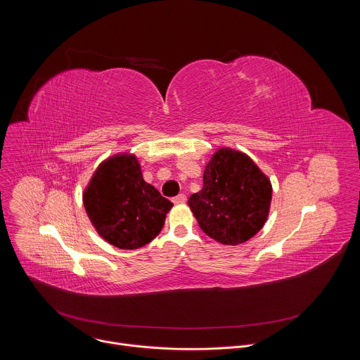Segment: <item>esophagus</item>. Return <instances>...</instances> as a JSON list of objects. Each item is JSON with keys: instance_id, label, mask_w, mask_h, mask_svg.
I'll use <instances>...</instances> for the list:
<instances>
[{"instance_id": "1", "label": "esophagus", "mask_w": 360, "mask_h": 360, "mask_svg": "<svg viewBox=\"0 0 360 360\" xmlns=\"http://www.w3.org/2000/svg\"><path fill=\"white\" fill-rule=\"evenodd\" d=\"M172 202H174L175 205H181V203H185V202H186V196H185L184 193H179L178 196L172 198Z\"/></svg>"}]
</instances>
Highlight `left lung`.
<instances>
[{"label":"left lung","instance_id":"8db88e82","mask_svg":"<svg viewBox=\"0 0 360 360\" xmlns=\"http://www.w3.org/2000/svg\"><path fill=\"white\" fill-rule=\"evenodd\" d=\"M272 184L246 153L219 148L205 167L203 186L188 205L200 229L222 245L258 233L269 215Z\"/></svg>","mask_w":360,"mask_h":360}]
</instances>
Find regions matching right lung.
Here are the masks:
<instances>
[{"instance_id":"add662e5","label":"right lung","mask_w":360,"mask_h":360,"mask_svg":"<svg viewBox=\"0 0 360 360\" xmlns=\"http://www.w3.org/2000/svg\"><path fill=\"white\" fill-rule=\"evenodd\" d=\"M86 215L115 248L138 249L155 239L174 203L142 178L134 153L122 152L102 161L84 193Z\"/></svg>"}]
</instances>
